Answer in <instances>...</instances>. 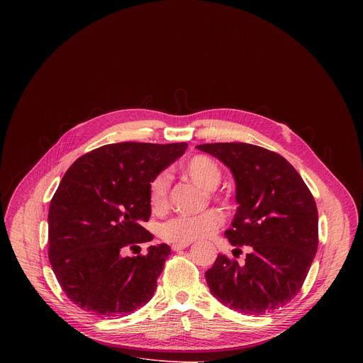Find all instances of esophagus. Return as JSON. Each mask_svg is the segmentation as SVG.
<instances>
[{"label":"esophagus","instance_id":"1","mask_svg":"<svg viewBox=\"0 0 363 363\" xmlns=\"http://www.w3.org/2000/svg\"><path fill=\"white\" fill-rule=\"evenodd\" d=\"M189 244H191V242H175V244L172 245V250H174V251H179V250H184V248L189 247Z\"/></svg>","mask_w":363,"mask_h":363}]
</instances>
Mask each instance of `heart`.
Returning a JSON list of instances; mask_svg holds the SVG:
<instances>
[{
  "label": "heart",
  "instance_id": "b5f03b06",
  "mask_svg": "<svg viewBox=\"0 0 363 363\" xmlns=\"http://www.w3.org/2000/svg\"><path fill=\"white\" fill-rule=\"evenodd\" d=\"M184 174L203 191H214L221 182V169L211 158L195 155L185 165ZM169 177L160 174L149 185V203L155 213L168 208ZM223 216L216 210L203 211L194 217H177L161 227V237L169 242H191L214 234L223 224Z\"/></svg>",
  "mask_w": 363,
  "mask_h": 363
}]
</instances>
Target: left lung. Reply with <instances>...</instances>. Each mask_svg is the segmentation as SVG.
<instances>
[{
  "instance_id": "1",
  "label": "left lung",
  "mask_w": 363,
  "mask_h": 363,
  "mask_svg": "<svg viewBox=\"0 0 363 363\" xmlns=\"http://www.w3.org/2000/svg\"><path fill=\"white\" fill-rule=\"evenodd\" d=\"M196 147L231 171L238 206L225 237L251 250L242 266L218 254L205 272L206 284L218 301L244 315H264L287 304L301 289L318 251L313 195L276 152L235 142Z\"/></svg>"
}]
</instances>
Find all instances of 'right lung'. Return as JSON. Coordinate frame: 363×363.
<instances>
[{
	"label": "right lung",
	"instance_id": "1",
	"mask_svg": "<svg viewBox=\"0 0 363 363\" xmlns=\"http://www.w3.org/2000/svg\"><path fill=\"white\" fill-rule=\"evenodd\" d=\"M188 145L122 142L100 146L65 174L48 210V258L67 297L86 312L125 316L157 290L171 248L123 257L125 247L152 241V179L182 157Z\"/></svg>",
	"mask_w": 363,
	"mask_h": 363
}]
</instances>
